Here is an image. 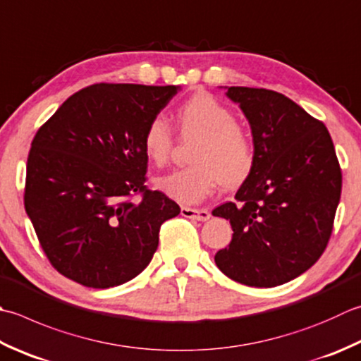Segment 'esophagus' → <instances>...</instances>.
<instances>
[{"label":"esophagus","mask_w":361,"mask_h":361,"mask_svg":"<svg viewBox=\"0 0 361 361\" xmlns=\"http://www.w3.org/2000/svg\"><path fill=\"white\" fill-rule=\"evenodd\" d=\"M181 216H185L188 219H194V221H208L211 217V213L204 208H189V207H183L181 208Z\"/></svg>","instance_id":"34e87169"}]
</instances>
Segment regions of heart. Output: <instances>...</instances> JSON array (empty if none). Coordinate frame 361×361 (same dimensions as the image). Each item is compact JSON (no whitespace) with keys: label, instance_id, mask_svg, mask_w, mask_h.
Masks as SVG:
<instances>
[{"label":"heart","instance_id":"b5f03b06","mask_svg":"<svg viewBox=\"0 0 361 361\" xmlns=\"http://www.w3.org/2000/svg\"><path fill=\"white\" fill-rule=\"evenodd\" d=\"M181 137H197L190 150L192 164L158 178L157 185L173 200L202 202L221 185L238 188L250 178L257 150L250 131L236 122L235 111L209 94H197L176 109ZM175 145L172 126L162 117L148 122L142 136L145 157L164 166Z\"/></svg>","mask_w":361,"mask_h":361}]
</instances>
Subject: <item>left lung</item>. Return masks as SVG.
I'll return each mask as SVG.
<instances>
[{"label": "left lung", "instance_id": "left-lung-1", "mask_svg": "<svg viewBox=\"0 0 361 361\" xmlns=\"http://www.w3.org/2000/svg\"><path fill=\"white\" fill-rule=\"evenodd\" d=\"M227 95L249 118L257 162L235 202L213 211L233 228L214 261L238 283L283 285L326 250L341 195L340 162L326 125L283 94L238 86Z\"/></svg>", "mask_w": 361, "mask_h": 361}]
</instances>
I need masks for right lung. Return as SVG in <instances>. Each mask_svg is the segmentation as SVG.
<instances>
[{"mask_svg": "<svg viewBox=\"0 0 361 361\" xmlns=\"http://www.w3.org/2000/svg\"><path fill=\"white\" fill-rule=\"evenodd\" d=\"M175 94V86L92 84L35 133L25 209L42 250L63 277L112 288L152 261L161 225L180 207L145 185L142 136Z\"/></svg>", "mask_w": 361, "mask_h": 361, "instance_id": "obj_1", "label": "right lung"}]
</instances>
